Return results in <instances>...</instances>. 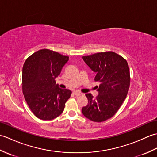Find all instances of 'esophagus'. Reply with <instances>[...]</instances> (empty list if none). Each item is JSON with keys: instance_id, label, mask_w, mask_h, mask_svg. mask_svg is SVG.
Returning a JSON list of instances; mask_svg holds the SVG:
<instances>
[{"instance_id": "esophagus-1", "label": "esophagus", "mask_w": 157, "mask_h": 157, "mask_svg": "<svg viewBox=\"0 0 157 157\" xmlns=\"http://www.w3.org/2000/svg\"><path fill=\"white\" fill-rule=\"evenodd\" d=\"M73 94H75V96H80V95L82 94L81 92H78V91H74V92H73Z\"/></svg>"}]
</instances>
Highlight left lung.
I'll list each match as a JSON object with an SVG mask.
<instances>
[{"label": "left lung", "mask_w": 157, "mask_h": 157, "mask_svg": "<svg viewBox=\"0 0 157 157\" xmlns=\"http://www.w3.org/2000/svg\"><path fill=\"white\" fill-rule=\"evenodd\" d=\"M82 58L96 73L94 81L100 84L95 98L91 94H86L88 103L82 107V112L92 121H105L118 111L128 94L130 84L129 65L123 56L113 51L98 52Z\"/></svg>", "instance_id": "obj_1"}]
</instances>
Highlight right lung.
Returning <instances> with one entry per match:
<instances>
[{
	"label": "right lung",
	"instance_id": "obj_1",
	"mask_svg": "<svg viewBox=\"0 0 157 157\" xmlns=\"http://www.w3.org/2000/svg\"><path fill=\"white\" fill-rule=\"evenodd\" d=\"M69 56L49 49L39 50L26 59L22 70V90L34 115L51 120L61 114L71 91L56 84Z\"/></svg>",
	"mask_w": 157,
	"mask_h": 157
}]
</instances>
